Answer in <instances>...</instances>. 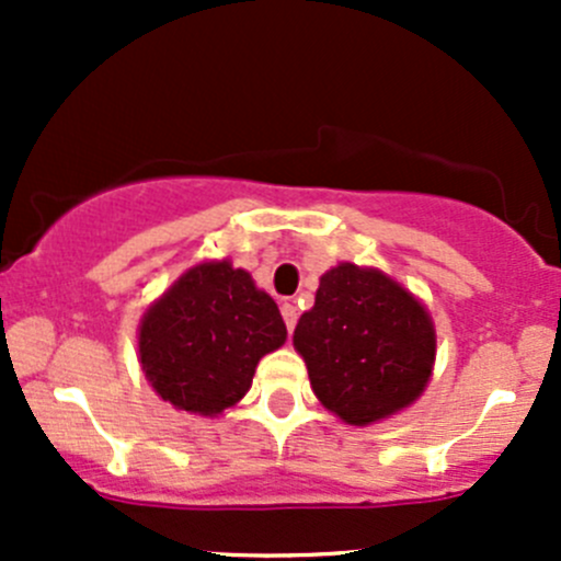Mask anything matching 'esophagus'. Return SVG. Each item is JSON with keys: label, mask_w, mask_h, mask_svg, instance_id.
<instances>
[{"label": "esophagus", "mask_w": 561, "mask_h": 561, "mask_svg": "<svg viewBox=\"0 0 561 561\" xmlns=\"http://www.w3.org/2000/svg\"><path fill=\"white\" fill-rule=\"evenodd\" d=\"M282 317H285V325H287V331L293 333V328H296V320H298V309H296V304L293 301H285L282 304Z\"/></svg>", "instance_id": "34e87169"}]
</instances>
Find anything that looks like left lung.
Segmentation results:
<instances>
[{
  "instance_id": "8db88e82",
  "label": "left lung",
  "mask_w": 561,
  "mask_h": 561,
  "mask_svg": "<svg viewBox=\"0 0 561 561\" xmlns=\"http://www.w3.org/2000/svg\"><path fill=\"white\" fill-rule=\"evenodd\" d=\"M293 347L320 404L350 426H371L421 399L437 331L426 304L386 271L339 263L320 276Z\"/></svg>"
}]
</instances>
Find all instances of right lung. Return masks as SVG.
Listing matches in <instances>:
<instances>
[{
	"mask_svg": "<svg viewBox=\"0 0 561 561\" xmlns=\"http://www.w3.org/2000/svg\"><path fill=\"white\" fill-rule=\"evenodd\" d=\"M287 339L279 307L230 260H201L146 309L138 364L162 401L217 417L252 388L260 358Z\"/></svg>",
	"mask_w": 561,
	"mask_h": 561,
	"instance_id": "obj_1",
	"label": "right lung"
}]
</instances>
